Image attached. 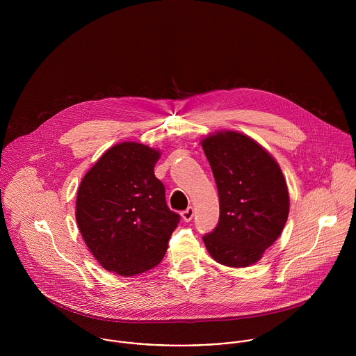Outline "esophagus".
I'll use <instances>...</instances> for the list:
<instances>
[{
	"instance_id": "esophagus-1",
	"label": "esophagus",
	"mask_w": 356,
	"mask_h": 356,
	"mask_svg": "<svg viewBox=\"0 0 356 356\" xmlns=\"http://www.w3.org/2000/svg\"><path fill=\"white\" fill-rule=\"evenodd\" d=\"M181 215H182V219H184L185 222H191V220L193 219L195 211H193V208H192V207H188L185 211H182V212H181Z\"/></svg>"
}]
</instances>
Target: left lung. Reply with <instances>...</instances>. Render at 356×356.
Segmentation results:
<instances>
[{
    "mask_svg": "<svg viewBox=\"0 0 356 356\" xmlns=\"http://www.w3.org/2000/svg\"><path fill=\"white\" fill-rule=\"evenodd\" d=\"M202 145L219 195V220L204 236V244L218 263L251 266L286 223L289 195L284 174L273 156L244 134H212Z\"/></svg>",
    "mask_w": 356,
    "mask_h": 356,
    "instance_id": "obj_1",
    "label": "left lung"
}]
</instances>
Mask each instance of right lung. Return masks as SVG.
<instances>
[{"label":"right lung","instance_id":"add662e5","mask_svg":"<svg viewBox=\"0 0 356 356\" xmlns=\"http://www.w3.org/2000/svg\"><path fill=\"white\" fill-rule=\"evenodd\" d=\"M160 153L122 143L102 154L81 182L76 222L81 234L108 271L129 277L157 266L179 223L154 177Z\"/></svg>","mask_w":356,"mask_h":356}]
</instances>
